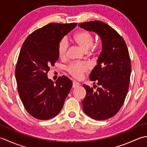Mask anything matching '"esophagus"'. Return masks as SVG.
<instances>
[{
  "mask_svg": "<svg viewBox=\"0 0 147 147\" xmlns=\"http://www.w3.org/2000/svg\"><path fill=\"white\" fill-rule=\"evenodd\" d=\"M80 86V83L77 82H73V88H76Z\"/></svg>",
  "mask_w": 147,
  "mask_h": 147,
  "instance_id": "1",
  "label": "esophagus"
}]
</instances>
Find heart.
I'll return each mask as SVG.
<instances>
[{"mask_svg": "<svg viewBox=\"0 0 147 147\" xmlns=\"http://www.w3.org/2000/svg\"><path fill=\"white\" fill-rule=\"evenodd\" d=\"M94 40L92 34L89 31L82 30L77 32L73 37V41L83 50L87 51L92 46ZM69 42L66 37H64L59 45V54L61 59H65L67 56ZM89 69V66L85 63H74L67 67V71L76 79H80L83 73Z\"/></svg>", "mask_w": 147, "mask_h": 147, "instance_id": "b5f03b06", "label": "heart"}]
</instances>
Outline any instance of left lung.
Segmentation results:
<instances>
[{
    "label": "left lung",
    "instance_id": "8db88e82",
    "mask_svg": "<svg viewBox=\"0 0 147 147\" xmlns=\"http://www.w3.org/2000/svg\"><path fill=\"white\" fill-rule=\"evenodd\" d=\"M78 26L96 32L102 42L97 65L90 74V80L97 82L99 87L94 90L83 85L87 92L82 100L83 110L93 119H108L120 110L127 94L131 65L127 45L115 30L101 21L81 23Z\"/></svg>",
    "mask_w": 147,
    "mask_h": 147
}]
</instances>
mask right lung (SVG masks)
I'll use <instances>...</instances> for the list:
<instances>
[{
	"label": "right lung",
	"instance_id": "right-lung-1",
	"mask_svg": "<svg viewBox=\"0 0 147 147\" xmlns=\"http://www.w3.org/2000/svg\"><path fill=\"white\" fill-rule=\"evenodd\" d=\"M77 25L51 23L28 36L23 44L17 61L15 78L18 94L25 110L39 120H49L63 108L73 82L59 77L48 79V72L59 59V45Z\"/></svg>",
	"mask_w": 147,
	"mask_h": 147
}]
</instances>
